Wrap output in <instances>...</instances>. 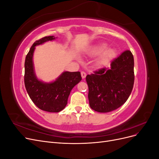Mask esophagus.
Listing matches in <instances>:
<instances>
[{
    "label": "esophagus",
    "mask_w": 159,
    "mask_h": 159,
    "mask_svg": "<svg viewBox=\"0 0 159 159\" xmlns=\"http://www.w3.org/2000/svg\"><path fill=\"white\" fill-rule=\"evenodd\" d=\"M81 78H82L83 79H84L85 77H86V75H87V74H86V73H85V71H81Z\"/></svg>",
    "instance_id": "obj_1"
}]
</instances>
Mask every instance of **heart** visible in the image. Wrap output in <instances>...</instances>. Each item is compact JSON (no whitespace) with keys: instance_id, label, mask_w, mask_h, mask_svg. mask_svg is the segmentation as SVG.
Segmentation results:
<instances>
[{"instance_id":"b5f03b06","label":"heart","mask_w":159,"mask_h":159,"mask_svg":"<svg viewBox=\"0 0 159 159\" xmlns=\"http://www.w3.org/2000/svg\"><path fill=\"white\" fill-rule=\"evenodd\" d=\"M108 46L106 44H101L93 47L90 51L91 55H99L103 54L99 57L97 61V66L103 67L107 66L115 56V51L113 49H108Z\"/></svg>"}]
</instances>
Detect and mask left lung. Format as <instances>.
Masks as SVG:
<instances>
[{
    "mask_svg": "<svg viewBox=\"0 0 159 159\" xmlns=\"http://www.w3.org/2000/svg\"><path fill=\"white\" fill-rule=\"evenodd\" d=\"M90 107L99 113L112 111L126 102L132 91L134 58L131 51L123 52L111 63V69H100L86 76Z\"/></svg>",
    "mask_w": 159,
    "mask_h": 159,
    "instance_id": "left-lung-1",
    "label": "left lung"
}]
</instances>
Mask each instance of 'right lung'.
I'll return each mask as SVG.
<instances>
[{
  "label": "right lung",
  "mask_w": 159,
  "mask_h": 159,
  "mask_svg": "<svg viewBox=\"0 0 159 159\" xmlns=\"http://www.w3.org/2000/svg\"><path fill=\"white\" fill-rule=\"evenodd\" d=\"M55 38L50 36L36 40L26 55L25 63V84L28 95L38 108L52 113L60 112L65 108L71 89L81 80L80 71H64L50 83H44L37 78L33 64L35 46Z\"/></svg>",
  "instance_id": "add662e5"
}]
</instances>
